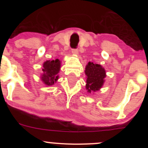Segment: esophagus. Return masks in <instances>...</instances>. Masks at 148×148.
Instances as JSON below:
<instances>
[{
    "label": "esophagus",
    "instance_id": "34e87169",
    "mask_svg": "<svg viewBox=\"0 0 148 148\" xmlns=\"http://www.w3.org/2000/svg\"><path fill=\"white\" fill-rule=\"evenodd\" d=\"M78 52H79V51H78L77 49H72V54H74V55H77Z\"/></svg>",
    "mask_w": 148,
    "mask_h": 148
}]
</instances>
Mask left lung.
Instances as JSON below:
<instances>
[{
	"label": "left lung",
	"instance_id": "1",
	"mask_svg": "<svg viewBox=\"0 0 148 148\" xmlns=\"http://www.w3.org/2000/svg\"><path fill=\"white\" fill-rule=\"evenodd\" d=\"M86 90L88 92L98 91L101 88L106 77V71L102 66L89 62L86 67Z\"/></svg>",
	"mask_w": 148,
	"mask_h": 148
}]
</instances>
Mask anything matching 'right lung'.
I'll use <instances>...</instances> for the list:
<instances>
[{
  "label": "right lung",
  "instance_id": "add662e5",
  "mask_svg": "<svg viewBox=\"0 0 148 148\" xmlns=\"http://www.w3.org/2000/svg\"><path fill=\"white\" fill-rule=\"evenodd\" d=\"M60 68V60L58 59L47 60L44 62L41 80L47 86H52L58 79V73Z\"/></svg>",
  "mask_w": 148,
  "mask_h": 148
}]
</instances>
